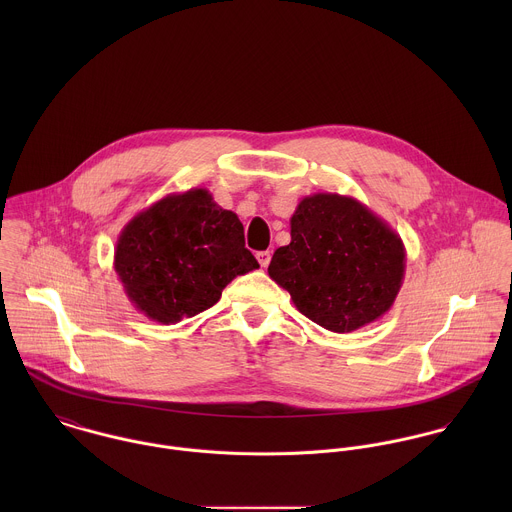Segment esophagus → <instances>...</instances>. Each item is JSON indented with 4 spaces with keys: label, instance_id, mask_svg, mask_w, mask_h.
<instances>
[{
    "label": "esophagus",
    "instance_id": "obj_1",
    "mask_svg": "<svg viewBox=\"0 0 512 512\" xmlns=\"http://www.w3.org/2000/svg\"><path fill=\"white\" fill-rule=\"evenodd\" d=\"M256 258H258V262H260L262 268H268V264H270V260H272V254L266 250V252H258Z\"/></svg>",
    "mask_w": 512,
    "mask_h": 512
}]
</instances>
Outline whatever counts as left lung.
Returning a JSON list of instances; mask_svg holds the SVG:
<instances>
[{"label": "left lung", "mask_w": 512, "mask_h": 512, "mask_svg": "<svg viewBox=\"0 0 512 512\" xmlns=\"http://www.w3.org/2000/svg\"><path fill=\"white\" fill-rule=\"evenodd\" d=\"M292 242L274 252L270 278L293 305L333 333L382 317L402 288L406 248L396 230L353 197L315 193L290 219Z\"/></svg>", "instance_id": "1"}]
</instances>
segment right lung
Wrapping results in <instances>:
<instances>
[{"label":"right lung","instance_id":"right-lung-1","mask_svg":"<svg viewBox=\"0 0 512 512\" xmlns=\"http://www.w3.org/2000/svg\"><path fill=\"white\" fill-rule=\"evenodd\" d=\"M256 268L242 222L207 189L159 199L122 228L114 250L128 299L161 325L213 307L236 276Z\"/></svg>","mask_w":512,"mask_h":512}]
</instances>
